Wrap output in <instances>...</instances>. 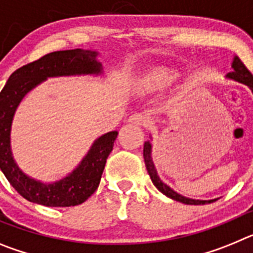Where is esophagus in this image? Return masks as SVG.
<instances>
[{
  "instance_id": "34e87169",
  "label": "esophagus",
  "mask_w": 253,
  "mask_h": 253,
  "mask_svg": "<svg viewBox=\"0 0 253 253\" xmlns=\"http://www.w3.org/2000/svg\"><path fill=\"white\" fill-rule=\"evenodd\" d=\"M129 122H130L131 124H135V125H147L148 124L149 119H148V116L144 115V114L137 113V114H133V115L129 118Z\"/></svg>"
}]
</instances>
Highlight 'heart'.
Returning <instances> with one entry per match:
<instances>
[{
  "mask_svg": "<svg viewBox=\"0 0 253 253\" xmlns=\"http://www.w3.org/2000/svg\"><path fill=\"white\" fill-rule=\"evenodd\" d=\"M175 80L176 76L172 75L166 69H153L143 80V87L148 91L163 90V88L171 86Z\"/></svg>",
  "mask_w": 253,
  "mask_h": 253,
  "instance_id": "heart-1",
  "label": "heart"
}]
</instances>
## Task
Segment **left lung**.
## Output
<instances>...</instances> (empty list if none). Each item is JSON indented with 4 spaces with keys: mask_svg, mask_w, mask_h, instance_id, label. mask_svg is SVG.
Here are the masks:
<instances>
[{
    "mask_svg": "<svg viewBox=\"0 0 253 253\" xmlns=\"http://www.w3.org/2000/svg\"><path fill=\"white\" fill-rule=\"evenodd\" d=\"M232 72L227 73L225 78L228 80H232V81H236L238 84H246L249 87L250 90L253 93V76L251 75L249 69L246 68L245 64L241 62V59L237 55H234L233 60H232ZM152 139V137H151ZM143 157H144V162H146L147 171H148V175L151 176V180L153 182V185L160 190L163 195H166L167 198L172 199V200H176V202H180L182 204L187 205H203L208 204V203L215 202L216 199H211V200H198V199H190L186 196H182L181 194L176 193L175 190L171 189L167 184H165L162 180L160 178L157 173V169L154 166L153 160H152V143L151 140H147L144 142V148H143Z\"/></svg>",
    "mask_w": 253,
    "mask_h": 253,
    "instance_id": "8db88e82",
    "label": "left lung"
}]
</instances>
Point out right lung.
Instances as JSON below:
<instances>
[{
    "label": "right lung",
    "mask_w": 253,
    "mask_h": 253,
    "mask_svg": "<svg viewBox=\"0 0 253 253\" xmlns=\"http://www.w3.org/2000/svg\"><path fill=\"white\" fill-rule=\"evenodd\" d=\"M97 55L99 51L91 49L49 53L16 69L0 92V169L11 186L29 202L44 207H75L86 202L99 187L105 163L118 137L116 130L95 139L78 166L54 182H43L26 175L17 166L11 149L12 120L22 99L50 77L104 75Z\"/></svg>",
    "instance_id": "add662e5"
}]
</instances>
